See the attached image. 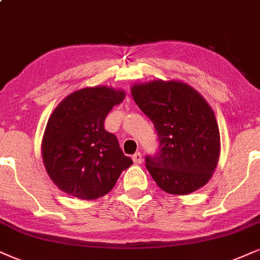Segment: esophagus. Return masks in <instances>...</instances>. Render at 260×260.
I'll list each match as a JSON object with an SVG mask.
<instances>
[{"instance_id": "34e87169", "label": "esophagus", "mask_w": 260, "mask_h": 260, "mask_svg": "<svg viewBox=\"0 0 260 260\" xmlns=\"http://www.w3.org/2000/svg\"><path fill=\"white\" fill-rule=\"evenodd\" d=\"M133 160H134V162H135V164H141V162H142V154H141L140 152H137V153H135V154L133 155Z\"/></svg>"}]
</instances>
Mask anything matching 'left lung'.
Here are the masks:
<instances>
[{"mask_svg":"<svg viewBox=\"0 0 260 260\" xmlns=\"http://www.w3.org/2000/svg\"><path fill=\"white\" fill-rule=\"evenodd\" d=\"M131 95L158 134V152L146 156L158 187L175 195L204 187L220 152L218 124L206 100L183 82L161 79L133 85Z\"/></svg>","mask_w":260,"mask_h":260,"instance_id":"1","label":"left lung"}]
</instances>
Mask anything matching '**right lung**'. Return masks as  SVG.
Segmentation results:
<instances>
[{
    "label": "right lung",
    "mask_w": 260,
    "mask_h": 260,
    "mask_svg": "<svg viewBox=\"0 0 260 260\" xmlns=\"http://www.w3.org/2000/svg\"><path fill=\"white\" fill-rule=\"evenodd\" d=\"M125 92L108 86L84 88L70 94L48 119L42 158L57 188L83 200H94L113 189L133 160L124 155L105 119Z\"/></svg>",
    "instance_id": "right-lung-1"
}]
</instances>
